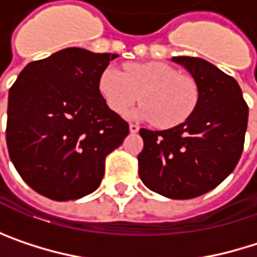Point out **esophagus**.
Returning <instances> with one entry per match:
<instances>
[{
	"mask_svg": "<svg viewBox=\"0 0 257 257\" xmlns=\"http://www.w3.org/2000/svg\"><path fill=\"white\" fill-rule=\"evenodd\" d=\"M129 131H131V134H137V132L140 131V126H138V125L131 123V125H129Z\"/></svg>",
	"mask_w": 257,
	"mask_h": 257,
	"instance_id": "1",
	"label": "esophagus"
}]
</instances>
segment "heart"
<instances>
[{
    "mask_svg": "<svg viewBox=\"0 0 257 257\" xmlns=\"http://www.w3.org/2000/svg\"><path fill=\"white\" fill-rule=\"evenodd\" d=\"M98 90L107 107L125 114L138 101L143 102L131 117L155 122L164 129L183 123L198 102V86L189 76L164 62L128 64L125 73L108 65L98 78Z\"/></svg>",
    "mask_w": 257,
    "mask_h": 257,
    "instance_id": "heart-1",
    "label": "heart"
}]
</instances>
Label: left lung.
<instances>
[{"label":"left lung","mask_w":257,"mask_h":257,"mask_svg":"<svg viewBox=\"0 0 257 257\" xmlns=\"http://www.w3.org/2000/svg\"><path fill=\"white\" fill-rule=\"evenodd\" d=\"M198 86L192 114L165 131L140 129L144 149L138 174L153 192L190 199L219 186L236 167L247 129L248 107L236 80L201 58L174 56Z\"/></svg>","instance_id":"left-lung-1"}]
</instances>
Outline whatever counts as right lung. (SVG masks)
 Segmentation results:
<instances>
[{
	"label": "right lung",
	"mask_w": 257,
	"mask_h": 257,
	"mask_svg": "<svg viewBox=\"0 0 257 257\" xmlns=\"http://www.w3.org/2000/svg\"><path fill=\"white\" fill-rule=\"evenodd\" d=\"M119 55L62 49L29 62L9 92L7 147L25 183L53 201L96 190L105 156L129 134L98 90V78Z\"/></svg>",
	"instance_id": "obj_1"
}]
</instances>
